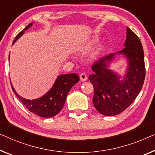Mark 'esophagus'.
<instances>
[{
  "mask_svg": "<svg viewBox=\"0 0 155 155\" xmlns=\"http://www.w3.org/2000/svg\"><path fill=\"white\" fill-rule=\"evenodd\" d=\"M79 78H80V80L81 81H85L87 80V76L84 73L81 74L79 75Z\"/></svg>",
  "mask_w": 155,
  "mask_h": 155,
  "instance_id": "esophagus-1",
  "label": "esophagus"
}]
</instances>
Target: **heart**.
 <instances>
[{"label": "heart", "mask_w": 155, "mask_h": 155, "mask_svg": "<svg viewBox=\"0 0 155 155\" xmlns=\"http://www.w3.org/2000/svg\"><path fill=\"white\" fill-rule=\"evenodd\" d=\"M97 38H92V40H91V41H87V42H85L84 45L81 46V47L78 48V51H86L88 49V48H91V46L93 45V44L96 43L97 41Z\"/></svg>", "instance_id": "heart-1"}]
</instances>
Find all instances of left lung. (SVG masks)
I'll return each mask as SVG.
<instances>
[{
  "label": "left lung",
  "instance_id": "obj_1",
  "mask_svg": "<svg viewBox=\"0 0 155 155\" xmlns=\"http://www.w3.org/2000/svg\"><path fill=\"white\" fill-rule=\"evenodd\" d=\"M124 48L115 54L100 58L92 66L89 80L94 87L92 103L100 114L112 116L128 108L141 90L145 77L144 52L138 37L127 28ZM117 54L127 57L129 65L124 79L107 69L108 63Z\"/></svg>",
  "mask_w": 155,
  "mask_h": 155
}]
</instances>
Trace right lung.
I'll use <instances>...</instances> for the list:
<instances>
[{
    "instance_id": "right-lung-1",
    "label": "right lung",
    "mask_w": 155,
    "mask_h": 155,
    "mask_svg": "<svg viewBox=\"0 0 155 155\" xmlns=\"http://www.w3.org/2000/svg\"><path fill=\"white\" fill-rule=\"evenodd\" d=\"M33 24H30L20 32L15 39L13 44L22 35L25 31L28 29ZM10 59V56H9ZM79 81V77L76 74H61L55 80L54 85H53L49 91L45 95L36 100H26L18 95L14 89L11 84L12 88L23 104L28 110L42 117H51L57 115L63 109L67 95L70 92L73 85Z\"/></svg>"
}]
</instances>
